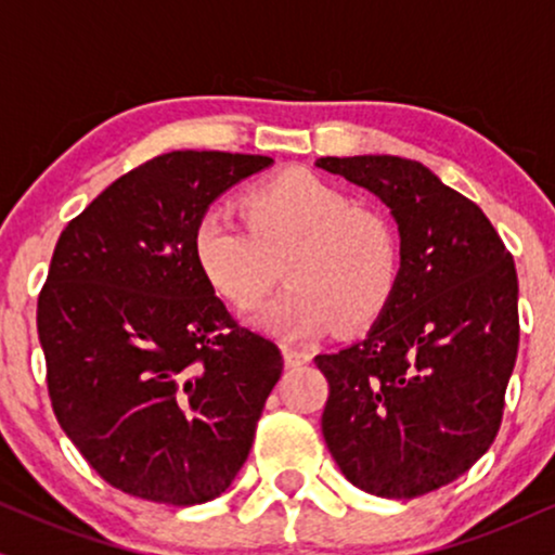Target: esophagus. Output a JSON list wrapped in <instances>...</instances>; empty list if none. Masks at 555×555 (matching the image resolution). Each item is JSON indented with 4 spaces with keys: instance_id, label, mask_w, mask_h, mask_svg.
I'll return each mask as SVG.
<instances>
[{
    "instance_id": "esophagus-1",
    "label": "esophagus",
    "mask_w": 555,
    "mask_h": 555,
    "mask_svg": "<svg viewBox=\"0 0 555 555\" xmlns=\"http://www.w3.org/2000/svg\"><path fill=\"white\" fill-rule=\"evenodd\" d=\"M282 353H284V361H286V366H289V369L301 366V363H307L312 359L307 350H299V348H292V346H282Z\"/></svg>"
}]
</instances>
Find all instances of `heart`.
Masks as SVG:
<instances>
[{
	"label": "heart",
	"instance_id": "1",
	"mask_svg": "<svg viewBox=\"0 0 555 555\" xmlns=\"http://www.w3.org/2000/svg\"><path fill=\"white\" fill-rule=\"evenodd\" d=\"M245 225L209 212L192 248L202 276L222 299L248 310L269 292L284 261L289 286L254 314V325L284 340H305L374 322L399 282L395 228L307 168H286L250 186Z\"/></svg>",
	"mask_w": 555,
	"mask_h": 555
}]
</instances>
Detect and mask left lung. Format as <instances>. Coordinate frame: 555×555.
Wrapping results in <instances>:
<instances>
[{
	"instance_id": "1",
	"label": "left lung",
	"mask_w": 555,
	"mask_h": 555,
	"mask_svg": "<svg viewBox=\"0 0 555 555\" xmlns=\"http://www.w3.org/2000/svg\"><path fill=\"white\" fill-rule=\"evenodd\" d=\"M369 189L399 228V282L369 335L314 356L330 397L322 435L346 479L412 500L466 474L502 425L515 369L517 271L487 215L399 156L318 158Z\"/></svg>"
}]
</instances>
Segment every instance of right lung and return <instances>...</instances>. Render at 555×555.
I'll return each instance as SVG.
<instances>
[{"mask_svg":"<svg viewBox=\"0 0 555 555\" xmlns=\"http://www.w3.org/2000/svg\"><path fill=\"white\" fill-rule=\"evenodd\" d=\"M269 156L171 151L104 189L55 243L38 297L48 395L104 481L202 504L233 483L282 350L230 318L194 261L209 205Z\"/></svg>","mask_w":555,"mask_h":555,"instance_id":"add662e5","label":"right lung"}]
</instances>
